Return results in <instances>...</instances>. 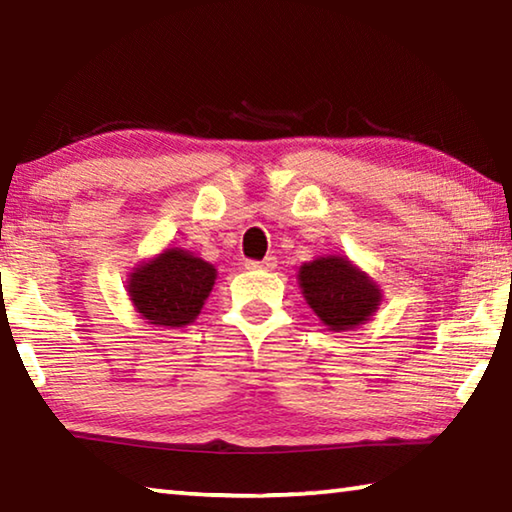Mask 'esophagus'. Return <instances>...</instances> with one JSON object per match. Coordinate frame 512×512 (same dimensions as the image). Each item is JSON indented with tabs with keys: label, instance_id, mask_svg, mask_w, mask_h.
<instances>
[{
	"label": "esophagus",
	"instance_id": "1",
	"mask_svg": "<svg viewBox=\"0 0 512 512\" xmlns=\"http://www.w3.org/2000/svg\"><path fill=\"white\" fill-rule=\"evenodd\" d=\"M244 266L248 268V271H273V268L277 266V259L273 255L264 257L262 262H253V259H248Z\"/></svg>",
	"mask_w": 512,
	"mask_h": 512
}]
</instances>
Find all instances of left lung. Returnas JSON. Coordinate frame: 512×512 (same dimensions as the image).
<instances>
[{
    "mask_svg": "<svg viewBox=\"0 0 512 512\" xmlns=\"http://www.w3.org/2000/svg\"><path fill=\"white\" fill-rule=\"evenodd\" d=\"M302 298L332 332H350L375 316L379 284L345 255H325L298 268Z\"/></svg>",
    "mask_w": 512,
    "mask_h": 512,
    "instance_id": "left-lung-1",
    "label": "left lung"
}]
</instances>
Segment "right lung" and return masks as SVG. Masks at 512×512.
I'll use <instances>...</instances> for the list:
<instances>
[{"mask_svg":"<svg viewBox=\"0 0 512 512\" xmlns=\"http://www.w3.org/2000/svg\"><path fill=\"white\" fill-rule=\"evenodd\" d=\"M216 282V268L185 248H164L133 268L128 298L153 327H185L201 314Z\"/></svg>","mask_w":512,"mask_h":512,"instance_id":"add662e5","label":"right lung"}]
</instances>
